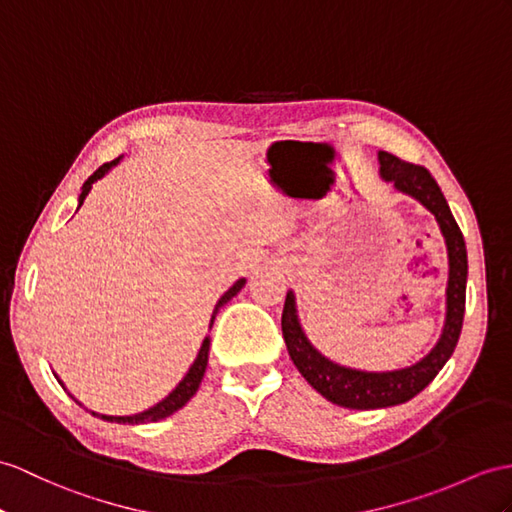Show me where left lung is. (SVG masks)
Listing matches in <instances>:
<instances>
[{
  "label": "left lung",
  "instance_id": "left-lung-1",
  "mask_svg": "<svg viewBox=\"0 0 512 512\" xmlns=\"http://www.w3.org/2000/svg\"><path fill=\"white\" fill-rule=\"evenodd\" d=\"M378 160L380 178L393 184L397 193L417 199L423 208L434 215L436 223H439L447 247L450 276H447L445 323L439 341L415 365L393 371L354 369L334 363L328 356H323L308 341L302 323H299L295 293H286L282 310V336L293 365L302 373L304 380L317 393L326 397L328 402L354 410L386 408L413 400L417 393H421L436 378V373L443 369V365L454 354L465 317L467 247L463 232H460L439 184L434 182L428 169L410 165V162L395 158L389 152H378Z\"/></svg>",
  "mask_w": 512,
  "mask_h": 512
}]
</instances>
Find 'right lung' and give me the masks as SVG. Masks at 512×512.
<instances>
[{
  "label": "right lung",
  "instance_id": "add662e5",
  "mask_svg": "<svg viewBox=\"0 0 512 512\" xmlns=\"http://www.w3.org/2000/svg\"><path fill=\"white\" fill-rule=\"evenodd\" d=\"M121 158L123 156H119V158H115V160H110V162H106V165H102L99 167L93 176L84 182V186H82V193H80V197H78V208L84 204V199H86V195L91 193V189H93V184L97 182V180H102L106 173L112 169V167H117L119 162H121ZM245 286V278H239L236 280L230 289L223 293L221 297H219V302H217V306H215V310H213V317H210V328H213V321H215V317H217V313H219V308L223 306V304H228L230 299L239 293L241 289ZM208 350H210V339L206 336V339L202 341V347H199V352H197V358L193 360V365L189 367V371H186V376L178 382V386L176 389H173L165 400H160L158 404H154L152 408H147V410H143V413H136V415H126V417H115V415H99V413H95V410H91V413L95 415V417H99V419H104V421H117V423H130V426H139V423H152V421H160V419H165V417H169V415H173L176 413V410H180L182 406H186V402L191 400V397L197 393V389H199V384H202V378H204V373H206V365H208ZM58 378V376H56ZM60 382V380H58ZM60 386H65L60 382ZM73 397V395H71ZM73 400H76V397H73ZM78 402V400H76ZM80 404V402H78ZM82 406V404H80Z\"/></svg>",
  "mask_w": 512,
  "mask_h": 512
}]
</instances>
